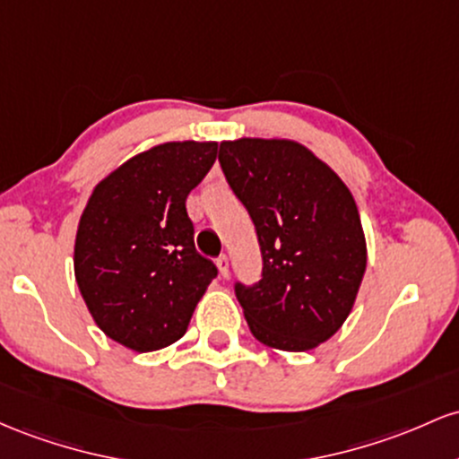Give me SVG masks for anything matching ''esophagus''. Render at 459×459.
Here are the masks:
<instances>
[{
    "label": "esophagus",
    "instance_id": "1",
    "mask_svg": "<svg viewBox=\"0 0 459 459\" xmlns=\"http://www.w3.org/2000/svg\"><path fill=\"white\" fill-rule=\"evenodd\" d=\"M216 266H219V273L223 277L230 275V257L228 255H219L216 257Z\"/></svg>",
    "mask_w": 459,
    "mask_h": 459
}]
</instances>
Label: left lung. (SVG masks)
I'll list each match as a JSON object with an SVG mask.
<instances>
[{"label": "left lung", "instance_id": "1", "mask_svg": "<svg viewBox=\"0 0 459 459\" xmlns=\"http://www.w3.org/2000/svg\"><path fill=\"white\" fill-rule=\"evenodd\" d=\"M219 162L262 251V280L234 286L247 325L266 347L310 351L347 321L367 271L353 195L310 149L284 138L225 141Z\"/></svg>", "mask_w": 459, "mask_h": 459}]
</instances>
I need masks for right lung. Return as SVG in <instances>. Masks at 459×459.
I'll use <instances>...</instances> for the list:
<instances>
[{
  "label": "right lung",
  "instance_id": "obj_1",
  "mask_svg": "<svg viewBox=\"0 0 459 459\" xmlns=\"http://www.w3.org/2000/svg\"><path fill=\"white\" fill-rule=\"evenodd\" d=\"M216 149L184 141L138 153L97 184L80 216L75 281L97 327L132 351L179 341L219 273L195 249L186 212Z\"/></svg>",
  "mask_w": 459,
  "mask_h": 459
}]
</instances>
